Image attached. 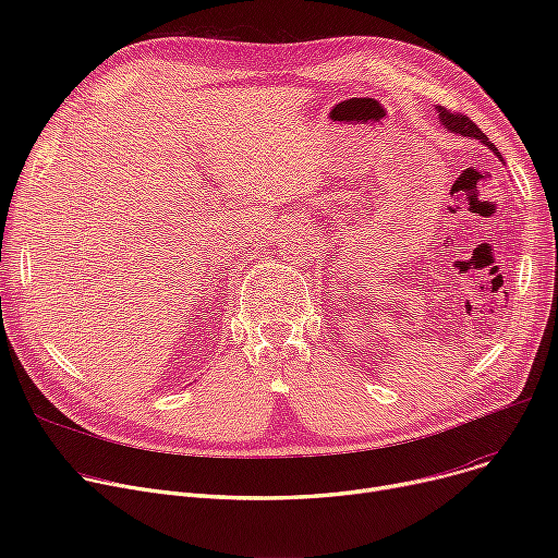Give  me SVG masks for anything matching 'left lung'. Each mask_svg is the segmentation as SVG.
<instances>
[{
	"mask_svg": "<svg viewBox=\"0 0 558 558\" xmlns=\"http://www.w3.org/2000/svg\"><path fill=\"white\" fill-rule=\"evenodd\" d=\"M436 112H438V122H441L450 133L463 135V137H468V140H480L482 144L488 146V149H490L497 158H502L500 151L495 149V144L488 142V137L477 129V124H473V120H468L465 114H459V112L454 114V112H450V110H446V108H441V106H436Z\"/></svg>",
	"mask_w": 558,
	"mask_h": 558,
	"instance_id": "left-lung-1",
	"label": "left lung"
}]
</instances>
